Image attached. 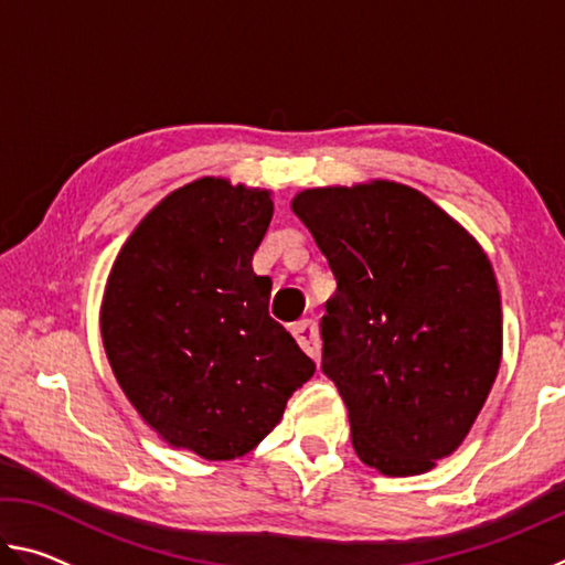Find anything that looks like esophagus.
<instances>
[{"label":"esophagus","mask_w":565,"mask_h":565,"mask_svg":"<svg viewBox=\"0 0 565 565\" xmlns=\"http://www.w3.org/2000/svg\"><path fill=\"white\" fill-rule=\"evenodd\" d=\"M291 331H294L296 341H299V347H301L306 353H309L311 359H317L319 351H321V339H319L317 321L303 319V321H299V323H294Z\"/></svg>","instance_id":"1"}]
</instances>
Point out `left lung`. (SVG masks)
<instances>
[{
    "label": "left lung",
    "instance_id": "left-lung-1",
    "mask_svg": "<svg viewBox=\"0 0 565 565\" xmlns=\"http://www.w3.org/2000/svg\"><path fill=\"white\" fill-rule=\"evenodd\" d=\"M337 279L321 319V371L349 408L353 451L386 476L454 454L499 374L493 266L420 191L374 181L291 202Z\"/></svg>",
    "mask_w": 565,
    "mask_h": 565
}]
</instances>
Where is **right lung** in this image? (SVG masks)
I'll use <instances>...</instances> for the list:
<instances>
[{"label": "right lung", "instance_id": "right-lung-1", "mask_svg": "<svg viewBox=\"0 0 565 565\" xmlns=\"http://www.w3.org/2000/svg\"><path fill=\"white\" fill-rule=\"evenodd\" d=\"M269 191L204 177L159 202L111 266L102 339L131 406L171 446L206 461L244 456L317 371L269 317L254 252Z\"/></svg>", "mask_w": 565, "mask_h": 565}]
</instances>
